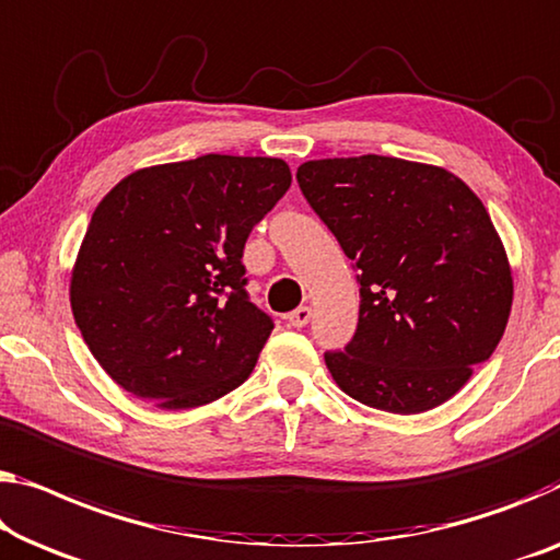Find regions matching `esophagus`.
Segmentation results:
<instances>
[{
	"label": "esophagus",
	"mask_w": 560,
	"mask_h": 560,
	"mask_svg": "<svg viewBox=\"0 0 560 560\" xmlns=\"http://www.w3.org/2000/svg\"><path fill=\"white\" fill-rule=\"evenodd\" d=\"M308 319H312V306H299V308H294V312L287 316L289 327H296V329L306 327Z\"/></svg>",
	"instance_id": "34e87169"
}]
</instances>
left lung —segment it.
Returning a JSON list of instances; mask_svg holds the SVG:
<instances>
[{"instance_id": "obj_1", "label": "left lung", "mask_w": 560, "mask_h": 560, "mask_svg": "<svg viewBox=\"0 0 560 560\" xmlns=\"http://www.w3.org/2000/svg\"><path fill=\"white\" fill-rule=\"evenodd\" d=\"M308 206L360 271V324L327 352L357 402L428 412L490 360L513 306V273L482 200L440 165L324 158L296 171Z\"/></svg>"}]
</instances>
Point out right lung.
I'll use <instances>...</instances> for the list:
<instances>
[{"label": "right lung", "mask_w": 560, "mask_h": 560, "mask_svg": "<svg viewBox=\"0 0 560 560\" xmlns=\"http://www.w3.org/2000/svg\"><path fill=\"white\" fill-rule=\"evenodd\" d=\"M289 186L281 158L208 153L125 175L100 200L70 304L125 392L190 410L248 380L273 322L248 302L241 256Z\"/></svg>", "instance_id": "1"}]
</instances>
